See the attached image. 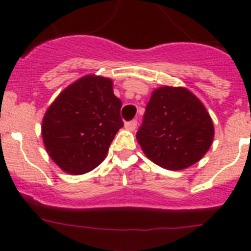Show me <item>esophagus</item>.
Wrapping results in <instances>:
<instances>
[{
	"label": "esophagus",
	"mask_w": 251,
	"mask_h": 251,
	"mask_svg": "<svg viewBox=\"0 0 251 251\" xmlns=\"http://www.w3.org/2000/svg\"><path fill=\"white\" fill-rule=\"evenodd\" d=\"M124 127H126V129L128 130H134L137 128V121L136 119H133V121L127 122V123L124 124Z\"/></svg>",
	"instance_id": "esophagus-1"
}]
</instances>
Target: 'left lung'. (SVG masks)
Masks as SVG:
<instances>
[{
	"mask_svg": "<svg viewBox=\"0 0 251 251\" xmlns=\"http://www.w3.org/2000/svg\"><path fill=\"white\" fill-rule=\"evenodd\" d=\"M137 139L152 162L183 170L205 156L214 139V124L190 90L162 86L151 95Z\"/></svg>",
	"mask_w": 251,
	"mask_h": 251,
	"instance_id": "left-lung-1",
	"label": "left lung"
}]
</instances>
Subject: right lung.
<instances>
[{"instance_id": "right-lung-1", "label": "right lung", "mask_w": 251, "mask_h": 251, "mask_svg": "<svg viewBox=\"0 0 251 251\" xmlns=\"http://www.w3.org/2000/svg\"><path fill=\"white\" fill-rule=\"evenodd\" d=\"M121 108L122 100L108 77L86 75L69 85L44 117L43 139L49 156L68 174L94 170L123 127Z\"/></svg>"}]
</instances>
